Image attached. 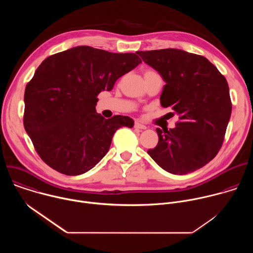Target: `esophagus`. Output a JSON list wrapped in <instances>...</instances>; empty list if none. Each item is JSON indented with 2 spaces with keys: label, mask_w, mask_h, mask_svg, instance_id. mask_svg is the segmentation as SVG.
I'll return each mask as SVG.
<instances>
[{
  "label": "esophagus",
  "mask_w": 253,
  "mask_h": 253,
  "mask_svg": "<svg viewBox=\"0 0 253 253\" xmlns=\"http://www.w3.org/2000/svg\"><path fill=\"white\" fill-rule=\"evenodd\" d=\"M134 127H135L136 129H140V130H145V129H147V127H146L145 125H143V124H141V123H139V122H135Z\"/></svg>",
  "instance_id": "obj_1"
}]
</instances>
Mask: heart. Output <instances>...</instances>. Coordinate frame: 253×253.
Returning <instances> with one entry per match:
<instances>
[{
    "instance_id": "b5f03b06",
    "label": "heart",
    "mask_w": 253,
    "mask_h": 253,
    "mask_svg": "<svg viewBox=\"0 0 253 253\" xmlns=\"http://www.w3.org/2000/svg\"><path fill=\"white\" fill-rule=\"evenodd\" d=\"M145 73H155V72H153V71H151V70H149V71H146Z\"/></svg>"
}]
</instances>
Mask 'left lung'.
I'll use <instances>...</instances> for the list:
<instances>
[{"instance_id": "8db88e82", "label": "left lung", "mask_w": 253, "mask_h": 253, "mask_svg": "<svg viewBox=\"0 0 253 253\" xmlns=\"http://www.w3.org/2000/svg\"><path fill=\"white\" fill-rule=\"evenodd\" d=\"M136 53L165 81L161 106H170L180 119L175 128L156 129L159 141L148 154L175 175L203 167L218 153L230 119L226 79L205 57L183 50Z\"/></svg>"}]
</instances>
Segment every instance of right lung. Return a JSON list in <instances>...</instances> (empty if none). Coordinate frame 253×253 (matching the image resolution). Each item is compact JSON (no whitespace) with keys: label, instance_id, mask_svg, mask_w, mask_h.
I'll return each instance as SVG.
<instances>
[{"label":"right lung","instance_id":"obj_1","mask_svg":"<svg viewBox=\"0 0 253 253\" xmlns=\"http://www.w3.org/2000/svg\"><path fill=\"white\" fill-rule=\"evenodd\" d=\"M141 63L134 53H111L78 46L45 59L25 90L24 126L36 151L56 171L74 176L109 151L128 116L105 119L96 112L97 95Z\"/></svg>","mask_w":253,"mask_h":253}]
</instances>
